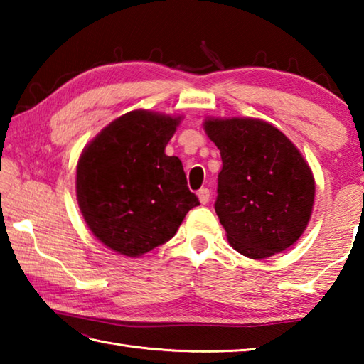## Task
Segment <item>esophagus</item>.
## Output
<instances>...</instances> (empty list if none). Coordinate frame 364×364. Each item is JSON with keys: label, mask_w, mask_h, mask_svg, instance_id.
Here are the masks:
<instances>
[{"label": "esophagus", "mask_w": 364, "mask_h": 364, "mask_svg": "<svg viewBox=\"0 0 364 364\" xmlns=\"http://www.w3.org/2000/svg\"><path fill=\"white\" fill-rule=\"evenodd\" d=\"M197 197H199L200 204H208V200H210V191H208L207 188H202L199 189V193H197Z\"/></svg>", "instance_id": "1"}]
</instances>
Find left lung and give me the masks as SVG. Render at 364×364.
I'll use <instances>...</instances> for the list:
<instances>
[{
    "label": "left lung",
    "instance_id": "8db88e82",
    "mask_svg": "<svg viewBox=\"0 0 364 364\" xmlns=\"http://www.w3.org/2000/svg\"><path fill=\"white\" fill-rule=\"evenodd\" d=\"M205 132L220 149L217 212L239 254L267 258L305 231L315 180L297 147L278 128L257 119H208Z\"/></svg>",
    "mask_w": 364,
    "mask_h": 364
}]
</instances>
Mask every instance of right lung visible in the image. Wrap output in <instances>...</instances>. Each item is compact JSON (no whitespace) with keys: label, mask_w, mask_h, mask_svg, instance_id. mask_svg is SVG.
Masks as SVG:
<instances>
[{"label":"right lung","mask_w":364,"mask_h":364,"mask_svg":"<svg viewBox=\"0 0 364 364\" xmlns=\"http://www.w3.org/2000/svg\"><path fill=\"white\" fill-rule=\"evenodd\" d=\"M178 119L133 110L107 125L85 147L77 165L83 218L109 249L139 257L175 236L200 204L181 160L165 154Z\"/></svg>","instance_id":"right-lung-1"}]
</instances>
